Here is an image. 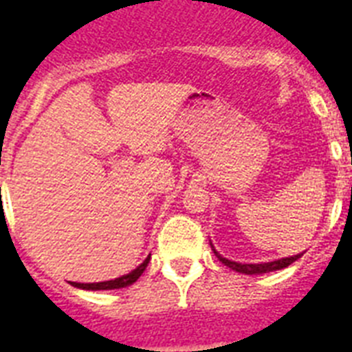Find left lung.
I'll return each instance as SVG.
<instances>
[{
	"label": "left lung",
	"instance_id": "1",
	"mask_svg": "<svg viewBox=\"0 0 352 352\" xmlns=\"http://www.w3.org/2000/svg\"><path fill=\"white\" fill-rule=\"evenodd\" d=\"M214 256L219 257L222 261V264H226L227 268L234 270L238 273H245V275H263V273H270V272H276V270H282V268H287L289 264H292L294 261L300 259L303 254H298V256H292V257H284V259H278V261H272V263H263V264H241V263H234V261H229L226 257L219 256V252L214 250Z\"/></svg>",
	"mask_w": 352,
	"mask_h": 352
}]
</instances>
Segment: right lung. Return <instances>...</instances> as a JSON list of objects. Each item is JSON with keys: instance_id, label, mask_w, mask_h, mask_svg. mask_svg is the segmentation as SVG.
I'll use <instances>...</instances> for the list:
<instances>
[{"instance_id": "add662e5", "label": "right lung", "mask_w": 352, "mask_h": 352, "mask_svg": "<svg viewBox=\"0 0 352 352\" xmlns=\"http://www.w3.org/2000/svg\"><path fill=\"white\" fill-rule=\"evenodd\" d=\"M149 257H146L144 263L141 264V266H138V268L133 270V272H130L129 275H123L120 276V278H114V280H107V282H96V284H77V282H72V285L74 287H79V289H86V291H105V289H121V287H129V285H132L133 282L138 280L139 276L144 273L146 266H148L149 263Z\"/></svg>"}]
</instances>
